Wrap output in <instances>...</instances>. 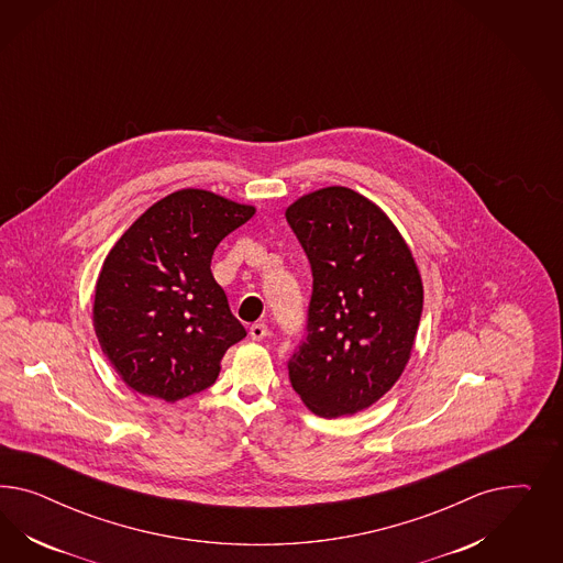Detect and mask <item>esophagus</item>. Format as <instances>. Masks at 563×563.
I'll return each instance as SVG.
<instances>
[{
    "mask_svg": "<svg viewBox=\"0 0 563 563\" xmlns=\"http://www.w3.org/2000/svg\"><path fill=\"white\" fill-rule=\"evenodd\" d=\"M266 334H268V325L262 324V322H257V324L250 328V336H252L254 341H264Z\"/></svg>",
    "mask_w": 563,
    "mask_h": 563,
    "instance_id": "obj_1",
    "label": "esophagus"
}]
</instances>
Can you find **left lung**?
<instances>
[{"instance_id": "left-lung-1", "label": "left lung", "mask_w": 563, "mask_h": 563, "mask_svg": "<svg viewBox=\"0 0 563 563\" xmlns=\"http://www.w3.org/2000/svg\"><path fill=\"white\" fill-rule=\"evenodd\" d=\"M285 214L313 274L292 390L324 419L369 409L412 353L423 311L417 262L388 214L355 189H316Z\"/></svg>"}]
</instances>
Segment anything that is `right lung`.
<instances>
[{"instance_id":"1","label":"right lung","mask_w":563,"mask_h":563,"mask_svg":"<svg viewBox=\"0 0 563 563\" xmlns=\"http://www.w3.org/2000/svg\"><path fill=\"white\" fill-rule=\"evenodd\" d=\"M256 214L208 189L154 202L118 239L95 287L102 353L137 394L177 402L217 382L229 346L245 339L210 262L217 245Z\"/></svg>"}]
</instances>
